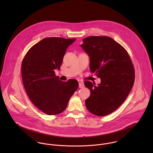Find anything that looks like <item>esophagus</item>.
<instances>
[{"instance_id": "obj_1", "label": "esophagus", "mask_w": 153, "mask_h": 153, "mask_svg": "<svg viewBox=\"0 0 153 153\" xmlns=\"http://www.w3.org/2000/svg\"><path fill=\"white\" fill-rule=\"evenodd\" d=\"M79 87L80 88H82L84 87V84L83 82V81H79Z\"/></svg>"}]
</instances>
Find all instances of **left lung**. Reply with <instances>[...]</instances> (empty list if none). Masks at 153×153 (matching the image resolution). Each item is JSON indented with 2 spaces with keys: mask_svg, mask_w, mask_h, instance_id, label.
<instances>
[{
  "mask_svg": "<svg viewBox=\"0 0 153 153\" xmlns=\"http://www.w3.org/2000/svg\"><path fill=\"white\" fill-rule=\"evenodd\" d=\"M81 46L89 56L91 72L101 80L98 85L84 82L91 92L86 107L95 115L105 116L117 109L130 92L135 79L134 66L127 51L111 38L89 36Z\"/></svg>",
  "mask_w": 153,
  "mask_h": 153,
  "instance_id": "1",
  "label": "left lung"
}]
</instances>
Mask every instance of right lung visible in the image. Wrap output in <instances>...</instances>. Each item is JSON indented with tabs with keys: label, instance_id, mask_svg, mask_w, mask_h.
I'll return each instance as SVG.
<instances>
[{
	"label": "right lung",
	"instance_id": "add662e5",
	"mask_svg": "<svg viewBox=\"0 0 153 153\" xmlns=\"http://www.w3.org/2000/svg\"><path fill=\"white\" fill-rule=\"evenodd\" d=\"M76 39L46 38L33 45L22 61V81L32 102L44 113H61L78 88L76 79L64 82L55 75L68 47Z\"/></svg>",
	"mask_w": 153,
	"mask_h": 153
}]
</instances>
